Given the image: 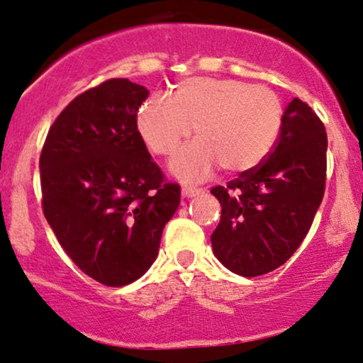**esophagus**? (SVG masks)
<instances>
[{
	"label": "esophagus",
	"instance_id": "1",
	"mask_svg": "<svg viewBox=\"0 0 363 363\" xmlns=\"http://www.w3.org/2000/svg\"><path fill=\"white\" fill-rule=\"evenodd\" d=\"M202 189H199V187H192V186H184L182 187V196L184 197H194L197 194H201Z\"/></svg>",
	"mask_w": 363,
	"mask_h": 363
}]
</instances>
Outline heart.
Instances as JSON below:
<instances>
[{"instance_id":"b5f03b06","label":"heart","mask_w":363,"mask_h":363,"mask_svg":"<svg viewBox=\"0 0 363 363\" xmlns=\"http://www.w3.org/2000/svg\"><path fill=\"white\" fill-rule=\"evenodd\" d=\"M284 103L264 86L239 79L192 77L171 96L154 94L138 113L144 143L159 156H171L172 172L184 181H202L217 166L229 174L247 172L267 157L280 136Z\"/></svg>"}]
</instances>
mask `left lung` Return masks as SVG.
Instances as JSON below:
<instances>
[{
	"instance_id": "8db88e82",
	"label": "left lung",
	"mask_w": 363,
	"mask_h": 363,
	"mask_svg": "<svg viewBox=\"0 0 363 363\" xmlns=\"http://www.w3.org/2000/svg\"><path fill=\"white\" fill-rule=\"evenodd\" d=\"M325 176V125L311 106L294 98L267 157L227 186L211 189L222 207L211 235L216 257L242 277L286 264L311 229Z\"/></svg>"
}]
</instances>
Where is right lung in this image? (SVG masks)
Wrapping results in <instances>:
<instances>
[{"instance_id": "1", "label": "right lung", "mask_w": 363, "mask_h": 363, "mask_svg": "<svg viewBox=\"0 0 363 363\" xmlns=\"http://www.w3.org/2000/svg\"><path fill=\"white\" fill-rule=\"evenodd\" d=\"M147 96L124 77L84 91L52 123L40 156L48 224L72 262L108 287L146 274L181 202L138 131Z\"/></svg>"}]
</instances>
